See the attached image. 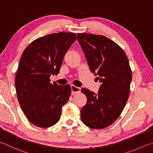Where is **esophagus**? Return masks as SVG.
I'll use <instances>...</instances> for the list:
<instances>
[{
  "instance_id": "34e87169",
  "label": "esophagus",
  "mask_w": 153,
  "mask_h": 153,
  "mask_svg": "<svg viewBox=\"0 0 153 153\" xmlns=\"http://www.w3.org/2000/svg\"><path fill=\"white\" fill-rule=\"evenodd\" d=\"M71 95H76V94L80 93L81 91L80 87H77L74 85H71Z\"/></svg>"
}]
</instances>
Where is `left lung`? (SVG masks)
<instances>
[{
	"instance_id": "left-lung-1",
	"label": "left lung",
	"mask_w": 153,
	"mask_h": 153,
	"mask_svg": "<svg viewBox=\"0 0 153 153\" xmlns=\"http://www.w3.org/2000/svg\"><path fill=\"white\" fill-rule=\"evenodd\" d=\"M77 40L91 71L102 83L97 95L82 89L87 100L81 118L90 128H105L118 119L128 99L132 73L128 57L118 44L103 35L77 33Z\"/></svg>"
}]
</instances>
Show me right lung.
I'll return each mask as SVG.
<instances>
[{
	"mask_svg": "<svg viewBox=\"0 0 153 153\" xmlns=\"http://www.w3.org/2000/svg\"><path fill=\"white\" fill-rule=\"evenodd\" d=\"M76 39L74 33L47 35L31 42L22 55L16 93L23 112L35 126L49 128L59 121L71 90L68 84L51 83L50 77L59 73L64 55Z\"/></svg>",
	"mask_w": 153,
	"mask_h": 153,
	"instance_id": "add662e5",
	"label": "right lung"
}]
</instances>
